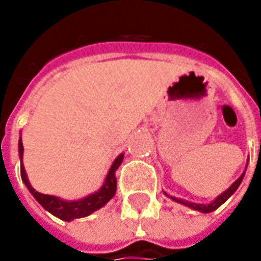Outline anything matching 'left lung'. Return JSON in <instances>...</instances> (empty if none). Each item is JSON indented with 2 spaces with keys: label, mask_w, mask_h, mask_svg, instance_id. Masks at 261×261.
<instances>
[{
  "label": "left lung",
  "mask_w": 261,
  "mask_h": 261,
  "mask_svg": "<svg viewBox=\"0 0 261 261\" xmlns=\"http://www.w3.org/2000/svg\"><path fill=\"white\" fill-rule=\"evenodd\" d=\"M246 174V171L243 173V174L240 175V178L236 180L232 186L229 187V189H226L225 192L222 193V195H219L216 197L215 200L212 202V203H207V205H200V203H192V202H187V200H181V199H175V197H171L173 200L175 202H178V203H181V205H186L189 206V207H192V209H195V211H199V212H203V214H209V212H212V211H215L216 207H219V206L222 205L224 202H225L226 199L229 197V196L232 195L234 192H236L237 189H238V186L241 185V181H243V177ZM167 195V193H166ZM168 196V195H167Z\"/></svg>",
  "instance_id": "8db88e82"
}]
</instances>
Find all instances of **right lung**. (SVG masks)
Listing matches in <instances>:
<instances>
[{"instance_id":"1","label":"right lung","mask_w":261,"mask_h":261,"mask_svg":"<svg viewBox=\"0 0 261 261\" xmlns=\"http://www.w3.org/2000/svg\"><path fill=\"white\" fill-rule=\"evenodd\" d=\"M18 154H20V163L23 160V142L21 138L18 141ZM123 161V154L117 156L115 160V163L112 164L107 177H106L105 185L101 186V189L98 192H95L93 195L87 196L84 199L80 200H72V202H66L62 200L56 196L42 195L39 192H36L35 189L32 187V185L29 183V178L25 175V170L23 164H20V173H21V180L24 181V185L27 186L29 192L35 196V199L45 207L47 212H50L52 215H55L56 218L62 219V221H72L75 218H84V216L93 214L94 211L100 209L101 206H105L116 193V170L119 168V166Z\"/></svg>"}]
</instances>
